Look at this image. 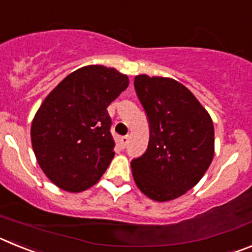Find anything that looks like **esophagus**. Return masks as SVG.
Segmentation results:
<instances>
[{"label": "esophagus", "instance_id": "1", "mask_svg": "<svg viewBox=\"0 0 252 252\" xmlns=\"http://www.w3.org/2000/svg\"><path fill=\"white\" fill-rule=\"evenodd\" d=\"M128 142V135H126V136H122L121 139H120V144H121L122 148H125V146L127 145Z\"/></svg>", "mask_w": 252, "mask_h": 252}]
</instances>
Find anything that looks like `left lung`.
I'll use <instances>...</instances> for the list:
<instances>
[{
	"label": "left lung",
	"mask_w": 252,
	"mask_h": 252,
	"mask_svg": "<svg viewBox=\"0 0 252 252\" xmlns=\"http://www.w3.org/2000/svg\"><path fill=\"white\" fill-rule=\"evenodd\" d=\"M133 86L150 127L148 149L131 161L133 180L153 201H171L192 189L212 162V119L194 94L171 78L140 74Z\"/></svg>",
	"instance_id": "left-lung-1"
}]
</instances>
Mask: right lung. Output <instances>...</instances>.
I'll list each match as a JSON object with an SVG mask.
<instances>
[{
  "mask_svg": "<svg viewBox=\"0 0 252 252\" xmlns=\"http://www.w3.org/2000/svg\"><path fill=\"white\" fill-rule=\"evenodd\" d=\"M128 87L127 75L103 65L77 69L48 94L31 124L40 168L57 187L82 192L115 157L107 107Z\"/></svg>",
  "mask_w": 252,
  "mask_h": 252,
  "instance_id": "right-lung-1",
  "label": "right lung"
}]
</instances>
